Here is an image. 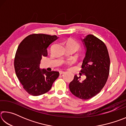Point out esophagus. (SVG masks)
I'll return each mask as SVG.
<instances>
[{
    "label": "esophagus",
    "instance_id": "esophagus-1",
    "mask_svg": "<svg viewBox=\"0 0 126 126\" xmlns=\"http://www.w3.org/2000/svg\"><path fill=\"white\" fill-rule=\"evenodd\" d=\"M64 73H65V72H64V71H59V74H62Z\"/></svg>",
    "mask_w": 126,
    "mask_h": 126
}]
</instances>
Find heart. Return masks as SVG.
I'll return each instance as SVG.
<instances>
[{
    "label": "heart",
    "instance_id": "obj_1",
    "mask_svg": "<svg viewBox=\"0 0 126 126\" xmlns=\"http://www.w3.org/2000/svg\"><path fill=\"white\" fill-rule=\"evenodd\" d=\"M67 46H73L77 48V49H78L79 47V45L78 42H77L73 38H69V39H68L67 42Z\"/></svg>",
    "mask_w": 126,
    "mask_h": 126
}]
</instances>
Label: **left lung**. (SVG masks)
<instances>
[{
  "label": "left lung",
  "instance_id": "1",
  "mask_svg": "<svg viewBox=\"0 0 126 126\" xmlns=\"http://www.w3.org/2000/svg\"><path fill=\"white\" fill-rule=\"evenodd\" d=\"M82 42L86 53L80 72L86 78L81 82L80 77L75 75L69 87L73 95L86 100L97 95L105 86L109 76L110 59L105 44L96 37L89 34Z\"/></svg>",
  "mask_w": 126,
  "mask_h": 126
}]
</instances>
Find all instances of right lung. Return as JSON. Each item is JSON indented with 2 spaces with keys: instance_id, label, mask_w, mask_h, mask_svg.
Here are the masks:
<instances>
[{
  "instance_id": "right-lung-1",
  "label": "right lung",
  "mask_w": 126,
  "mask_h": 126,
  "mask_svg": "<svg viewBox=\"0 0 126 126\" xmlns=\"http://www.w3.org/2000/svg\"><path fill=\"white\" fill-rule=\"evenodd\" d=\"M58 38L56 35L33 34L19 45L14 58L15 71L29 94L38 96L48 92L59 77L58 72H48L39 68L42 57L48 55L47 48Z\"/></svg>"
}]
</instances>
